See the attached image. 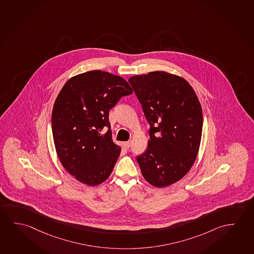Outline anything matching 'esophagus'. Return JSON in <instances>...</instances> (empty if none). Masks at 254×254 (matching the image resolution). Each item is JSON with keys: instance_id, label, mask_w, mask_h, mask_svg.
I'll use <instances>...</instances> for the list:
<instances>
[{"instance_id": "1", "label": "esophagus", "mask_w": 254, "mask_h": 254, "mask_svg": "<svg viewBox=\"0 0 254 254\" xmlns=\"http://www.w3.org/2000/svg\"><path fill=\"white\" fill-rule=\"evenodd\" d=\"M124 145H125L126 148H129V147H130V145H131V141H126V142L124 143Z\"/></svg>"}]
</instances>
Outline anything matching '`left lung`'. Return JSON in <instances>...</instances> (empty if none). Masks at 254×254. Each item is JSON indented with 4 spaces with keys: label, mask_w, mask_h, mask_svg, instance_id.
<instances>
[{
    "label": "left lung",
    "mask_w": 254,
    "mask_h": 254,
    "mask_svg": "<svg viewBox=\"0 0 254 254\" xmlns=\"http://www.w3.org/2000/svg\"><path fill=\"white\" fill-rule=\"evenodd\" d=\"M150 125L147 149L137 155L141 173L159 188L185 177L197 157L203 115L197 95L183 77L165 71L129 77Z\"/></svg>",
    "instance_id": "obj_1"
}]
</instances>
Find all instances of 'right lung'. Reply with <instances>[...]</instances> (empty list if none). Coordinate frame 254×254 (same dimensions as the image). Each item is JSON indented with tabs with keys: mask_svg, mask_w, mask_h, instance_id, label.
<instances>
[{
	"mask_svg": "<svg viewBox=\"0 0 254 254\" xmlns=\"http://www.w3.org/2000/svg\"><path fill=\"white\" fill-rule=\"evenodd\" d=\"M132 93L123 77L101 70L71 77L61 90L51 118L54 143L62 165L77 181L98 186L110 176L121 147L112 140L109 110Z\"/></svg>",
	"mask_w": 254,
	"mask_h": 254,
	"instance_id": "add662e5",
	"label": "right lung"
}]
</instances>
